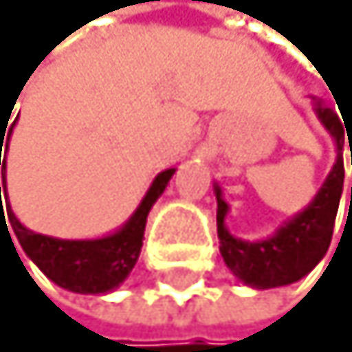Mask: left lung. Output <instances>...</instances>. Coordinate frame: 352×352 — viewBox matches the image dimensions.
Listing matches in <instances>:
<instances>
[{
	"instance_id": "1",
	"label": "left lung",
	"mask_w": 352,
	"mask_h": 352,
	"mask_svg": "<svg viewBox=\"0 0 352 352\" xmlns=\"http://www.w3.org/2000/svg\"><path fill=\"white\" fill-rule=\"evenodd\" d=\"M316 113L325 124V129L337 141V164L328 175V179H325V184L321 186V191L316 193L314 202L302 214L292 218L285 228H280L275 236L257 243H248L232 236L225 230L228 204L221 198V188H216V200H218L216 223H218V239H221V254L230 271L248 287L271 289V287H285L292 285V282H298L325 257V252L330 248L339 198H342L344 191V143L346 136H351V131L349 124L346 122L342 124L339 116L332 109H325L318 104ZM349 148H351L352 166V145H349Z\"/></svg>"
}]
</instances>
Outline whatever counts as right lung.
<instances>
[{
    "instance_id": "obj_1",
    "label": "right lung",
    "mask_w": 352,
    "mask_h": 352,
    "mask_svg": "<svg viewBox=\"0 0 352 352\" xmlns=\"http://www.w3.org/2000/svg\"><path fill=\"white\" fill-rule=\"evenodd\" d=\"M6 127H8V122H6ZM0 148H6V145H3V136H10V129L6 131L3 127H0ZM0 166L1 175H3V170H6V157L1 159V154ZM173 173H175V168H168V170L157 175V179L152 182L148 195L138 204L136 214L129 218L122 230H118L116 234H111V236L93 239V241H63V239L36 234V232L27 230L17 221L10 207L6 209V214H8L10 228H13L17 241L22 245V250L27 252V257L34 261L52 282H56L58 287H63L67 292H74V294H107L120 285L129 275L131 268H134L138 254H141L148 214H150L152 204L164 193V188L168 184V179L173 177ZM1 188H3V193H6V179H3V184L0 186V232L1 228H6L8 232V225H6L8 221H6V216H3V207H1ZM8 239H10V232H8ZM10 243H13V239H10Z\"/></svg>"
}]
</instances>
